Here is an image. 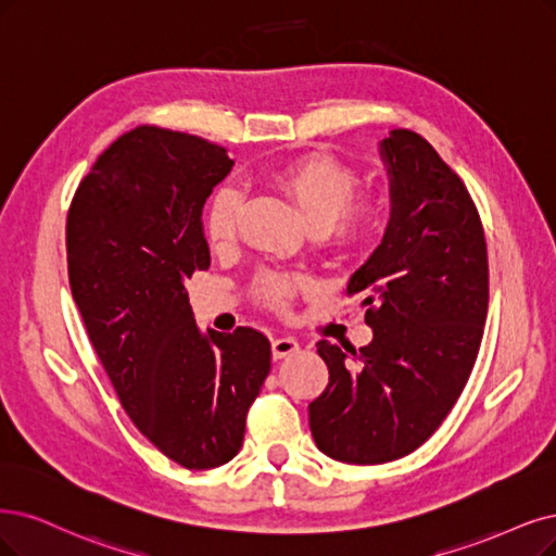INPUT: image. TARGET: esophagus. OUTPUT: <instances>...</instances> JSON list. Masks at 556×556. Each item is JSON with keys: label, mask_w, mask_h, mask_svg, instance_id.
I'll return each instance as SVG.
<instances>
[{"label": "esophagus", "mask_w": 556, "mask_h": 556, "mask_svg": "<svg viewBox=\"0 0 556 556\" xmlns=\"http://www.w3.org/2000/svg\"><path fill=\"white\" fill-rule=\"evenodd\" d=\"M298 351H300V343L293 337H277V339H273V357L275 359L291 357Z\"/></svg>", "instance_id": "obj_1"}]
</instances>
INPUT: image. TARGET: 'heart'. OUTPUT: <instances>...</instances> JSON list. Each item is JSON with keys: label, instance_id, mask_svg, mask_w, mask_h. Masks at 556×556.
Wrapping results in <instances>:
<instances>
[{"label": "heart", "instance_id": "b5f03b06", "mask_svg": "<svg viewBox=\"0 0 556 556\" xmlns=\"http://www.w3.org/2000/svg\"><path fill=\"white\" fill-rule=\"evenodd\" d=\"M277 180L295 201L312 233L332 236L343 247L362 244L374 236L378 213L371 203H351L357 192V178L351 169L332 160L306 157L281 169ZM240 203L242 194L233 182L222 185L211 199L205 211V233L213 247H224L233 240ZM293 286V279L283 275H263L258 279L261 295L275 306L289 302Z\"/></svg>", "mask_w": 556, "mask_h": 556}]
</instances>
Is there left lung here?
Listing matches in <instances>:
<instances>
[{"label": "left lung", "instance_id": "8db88e82", "mask_svg": "<svg viewBox=\"0 0 556 556\" xmlns=\"http://www.w3.org/2000/svg\"><path fill=\"white\" fill-rule=\"evenodd\" d=\"M378 151L389 219L348 281L374 339L359 351L316 343L330 382L309 405L316 446L351 465L399 460L435 433L475 368L488 314L485 236L463 180L413 130H392Z\"/></svg>", "mask_w": 556, "mask_h": 556}]
</instances>
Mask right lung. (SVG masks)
Here are the masks:
<instances>
[{"instance_id": "1", "label": "right lung", "mask_w": 556, "mask_h": 556, "mask_svg": "<svg viewBox=\"0 0 556 556\" xmlns=\"http://www.w3.org/2000/svg\"><path fill=\"white\" fill-rule=\"evenodd\" d=\"M231 169L217 143L137 128L98 157L66 222L71 291L93 351L141 435L188 469L238 454L270 374L263 332H201L185 289L211 265L201 213Z\"/></svg>"}]
</instances>
